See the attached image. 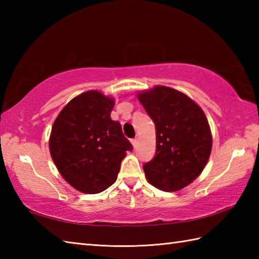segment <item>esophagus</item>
I'll return each mask as SVG.
<instances>
[{
  "instance_id": "esophagus-1",
  "label": "esophagus",
  "mask_w": 259,
  "mask_h": 259,
  "mask_svg": "<svg viewBox=\"0 0 259 259\" xmlns=\"http://www.w3.org/2000/svg\"><path fill=\"white\" fill-rule=\"evenodd\" d=\"M131 144H133V146L136 148V147H137V145H138V139H137V138L131 139Z\"/></svg>"
}]
</instances>
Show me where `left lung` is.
I'll return each mask as SVG.
<instances>
[{"label":"left lung","mask_w":259,"mask_h":259,"mask_svg":"<svg viewBox=\"0 0 259 259\" xmlns=\"http://www.w3.org/2000/svg\"><path fill=\"white\" fill-rule=\"evenodd\" d=\"M156 126V155L144 164L149 184L177 191L191 184L205 168L211 134L205 113L190 98L158 85L138 95Z\"/></svg>","instance_id":"1"}]
</instances>
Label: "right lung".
<instances>
[{"mask_svg": "<svg viewBox=\"0 0 259 259\" xmlns=\"http://www.w3.org/2000/svg\"><path fill=\"white\" fill-rule=\"evenodd\" d=\"M111 98L87 91L72 99L52 126L50 152L68 183L84 194H99L117 180L126 151L134 149L118 121L110 118Z\"/></svg>", "mask_w": 259, "mask_h": 259, "instance_id": "add662e5", "label": "right lung"}]
</instances>
